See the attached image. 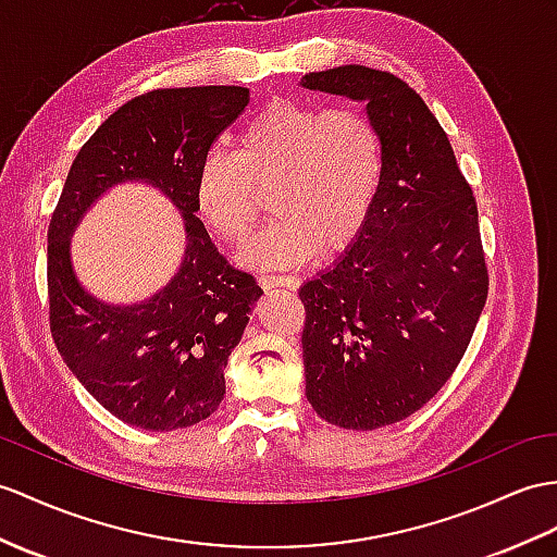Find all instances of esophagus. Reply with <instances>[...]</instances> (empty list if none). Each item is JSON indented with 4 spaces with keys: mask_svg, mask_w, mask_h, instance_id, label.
Returning <instances> with one entry per match:
<instances>
[{
    "mask_svg": "<svg viewBox=\"0 0 557 557\" xmlns=\"http://www.w3.org/2000/svg\"><path fill=\"white\" fill-rule=\"evenodd\" d=\"M260 286L264 290H271V288H286V290H295L300 283H297V278L293 276H260Z\"/></svg>",
    "mask_w": 557,
    "mask_h": 557,
    "instance_id": "1",
    "label": "esophagus"
}]
</instances>
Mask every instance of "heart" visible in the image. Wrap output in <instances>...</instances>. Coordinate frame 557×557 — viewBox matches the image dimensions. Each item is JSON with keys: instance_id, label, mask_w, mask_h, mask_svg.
Wrapping results in <instances>:
<instances>
[{"instance_id": "heart-1", "label": "heart", "mask_w": 557, "mask_h": 557, "mask_svg": "<svg viewBox=\"0 0 557 557\" xmlns=\"http://www.w3.org/2000/svg\"><path fill=\"white\" fill-rule=\"evenodd\" d=\"M383 180V137L357 108L271 101L236 139L212 148L196 172V208L224 243H240L271 196L276 220L243 260L290 267L317 250H345L359 236Z\"/></svg>"}]
</instances>
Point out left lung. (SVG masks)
I'll use <instances>...</instances> for the list:
<instances>
[{"instance_id": "left-lung-1", "label": "left lung", "mask_w": 557, "mask_h": 557, "mask_svg": "<svg viewBox=\"0 0 557 557\" xmlns=\"http://www.w3.org/2000/svg\"><path fill=\"white\" fill-rule=\"evenodd\" d=\"M302 87L366 103L383 180L357 240L300 288L307 399L345 430L416 413L449 381L484 309L478 202L446 132L387 71L341 65Z\"/></svg>"}]
</instances>
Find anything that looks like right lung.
Instances as JSON below:
<instances>
[{"instance_id": "add662e5", "label": "right lung", "mask_w": 557, "mask_h": 557, "mask_svg": "<svg viewBox=\"0 0 557 557\" xmlns=\"http://www.w3.org/2000/svg\"><path fill=\"white\" fill-rule=\"evenodd\" d=\"M246 87L153 89L108 117L79 148L49 222V325L67 369L106 411L170 432L224 399V369L262 288L228 264L196 216V172L246 111ZM122 181H146L183 212L187 248L169 286L139 306H106L70 264V236L90 202Z\"/></svg>"}]
</instances>
